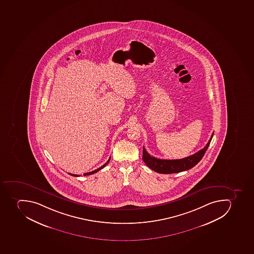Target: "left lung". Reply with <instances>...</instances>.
<instances>
[{"label": "left lung", "instance_id": "left-lung-1", "mask_svg": "<svg viewBox=\"0 0 254 254\" xmlns=\"http://www.w3.org/2000/svg\"><path fill=\"white\" fill-rule=\"evenodd\" d=\"M213 133L209 140L207 145L203 149H200L194 154L182 158V159H175V160H166V159H159L154 158L153 156L148 154L145 148L143 147L142 160L149 168L160 174H173V173H179L182 171H188L189 169L194 167L198 162H200L205 152L207 151Z\"/></svg>", "mask_w": 254, "mask_h": 254}]
</instances>
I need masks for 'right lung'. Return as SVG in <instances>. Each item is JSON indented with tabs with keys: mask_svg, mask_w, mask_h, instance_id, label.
Wrapping results in <instances>:
<instances>
[{
	"mask_svg": "<svg viewBox=\"0 0 254 254\" xmlns=\"http://www.w3.org/2000/svg\"><path fill=\"white\" fill-rule=\"evenodd\" d=\"M109 161H110V158H109V160L107 161L106 163H105V164L103 165L102 166H100V168L96 169V170H95V171H92V172H88V173H84V175H92V174H95V173L98 172L99 171H100L101 169L104 168L105 166H106L107 164H109ZM69 175H70V174H69ZM72 175V176H75V177H78V176H79V175Z\"/></svg>",
	"mask_w": 254,
	"mask_h": 254,
	"instance_id": "obj_1",
	"label": "right lung"
}]
</instances>
